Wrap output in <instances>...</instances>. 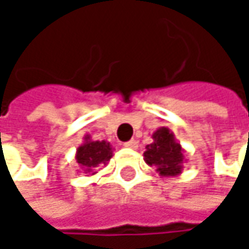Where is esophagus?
I'll return each mask as SVG.
<instances>
[{
    "label": "esophagus",
    "instance_id": "obj_1",
    "mask_svg": "<svg viewBox=\"0 0 249 249\" xmlns=\"http://www.w3.org/2000/svg\"><path fill=\"white\" fill-rule=\"evenodd\" d=\"M125 147H128V148H137L138 147V141L137 140H129V141H126V142H124Z\"/></svg>",
    "mask_w": 249,
    "mask_h": 249
}]
</instances>
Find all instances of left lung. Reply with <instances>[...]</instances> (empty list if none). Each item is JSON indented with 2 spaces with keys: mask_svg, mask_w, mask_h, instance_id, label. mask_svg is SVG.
Returning a JSON list of instances; mask_svg holds the SVG:
<instances>
[{
  "mask_svg": "<svg viewBox=\"0 0 249 249\" xmlns=\"http://www.w3.org/2000/svg\"><path fill=\"white\" fill-rule=\"evenodd\" d=\"M144 160L148 166H156L160 176H177L183 169V148L176 141L173 132L161 126L153 132V142L145 147Z\"/></svg>",
  "mask_w": 249,
  "mask_h": 249,
  "instance_id": "1",
  "label": "left lung"
}]
</instances>
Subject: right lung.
I'll use <instances>...</instances> for the list:
<instances>
[{"label":"right lung","mask_w":249,"mask_h":249,"mask_svg":"<svg viewBox=\"0 0 249 249\" xmlns=\"http://www.w3.org/2000/svg\"><path fill=\"white\" fill-rule=\"evenodd\" d=\"M111 157V144L107 141H92L89 135L85 137V142L76 150V161L85 173L93 172V169L99 164H107Z\"/></svg>","instance_id":"obj_1"}]
</instances>
